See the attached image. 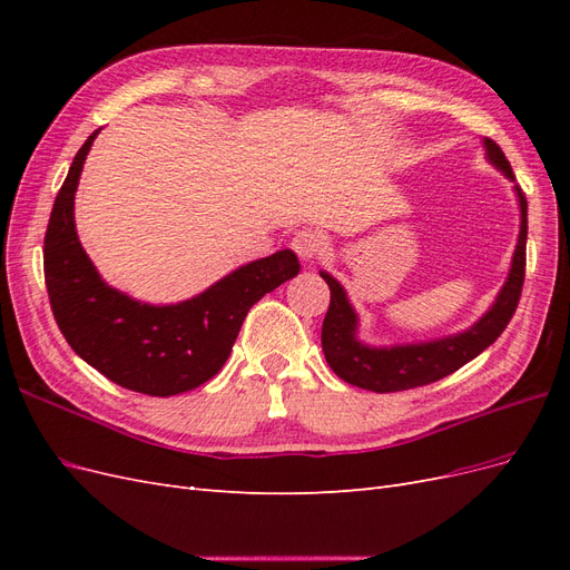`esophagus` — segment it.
Returning <instances> with one entry per match:
<instances>
[{
    "instance_id": "34e87169",
    "label": "esophagus",
    "mask_w": 570,
    "mask_h": 570,
    "mask_svg": "<svg viewBox=\"0 0 570 570\" xmlns=\"http://www.w3.org/2000/svg\"><path fill=\"white\" fill-rule=\"evenodd\" d=\"M323 237L314 230H299L295 237H292V249L297 252V256L302 262L312 264L314 258H318L323 254Z\"/></svg>"
}]
</instances>
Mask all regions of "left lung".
<instances>
[{
  "label": "left lung",
  "instance_id": "1",
  "mask_svg": "<svg viewBox=\"0 0 570 570\" xmlns=\"http://www.w3.org/2000/svg\"><path fill=\"white\" fill-rule=\"evenodd\" d=\"M488 161L502 170L513 183L515 199L521 212V230L515 239V249L511 256V266L502 289L497 292L492 306L482 314L471 327L461 333L444 335L425 342H406L390 344V347H375L358 337V314L352 306L347 289L327 271H321V278L331 287V306L323 318L321 344L327 366H331L344 383L356 385L371 392H402L411 387H421L435 383L440 377L459 371L469 364L480 352H485L490 344L504 333L515 306L521 299L523 278H525V239H528V202L521 193L519 183L513 178L511 164L504 151L490 137L482 140Z\"/></svg>",
  "mask_w": 570,
  "mask_h": 570
}]
</instances>
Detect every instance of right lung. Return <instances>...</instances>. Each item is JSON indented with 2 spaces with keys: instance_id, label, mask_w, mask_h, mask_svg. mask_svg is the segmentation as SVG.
<instances>
[{
  "instance_id": "right-lung-1",
  "label": "right lung",
  "mask_w": 570,
  "mask_h": 570,
  "mask_svg": "<svg viewBox=\"0 0 570 570\" xmlns=\"http://www.w3.org/2000/svg\"><path fill=\"white\" fill-rule=\"evenodd\" d=\"M97 135L78 149L49 216L45 283L51 312L71 350L111 383L149 396L195 390L226 364L249 308L299 273L297 254L281 249L256 258L178 304L140 302L107 285L73 218L82 164Z\"/></svg>"
}]
</instances>
